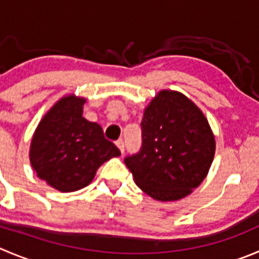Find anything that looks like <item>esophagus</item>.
<instances>
[{
	"instance_id": "obj_1",
	"label": "esophagus",
	"mask_w": 259,
	"mask_h": 259,
	"mask_svg": "<svg viewBox=\"0 0 259 259\" xmlns=\"http://www.w3.org/2000/svg\"><path fill=\"white\" fill-rule=\"evenodd\" d=\"M115 144H117V147H118V149H119L120 154L123 155V152H124V141H123V140H118V141L115 142Z\"/></svg>"
}]
</instances>
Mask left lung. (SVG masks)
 Masks as SVG:
<instances>
[{"label":"left lung","instance_id":"8db88e82","mask_svg":"<svg viewBox=\"0 0 259 259\" xmlns=\"http://www.w3.org/2000/svg\"><path fill=\"white\" fill-rule=\"evenodd\" d=\"M142 145L124 159L137 186L157 201H177L203 182L215 155L207 118L178 91L161 90L145 109Z\"/></svg>","mask_w":259,"mask_h":259}]
</instances>
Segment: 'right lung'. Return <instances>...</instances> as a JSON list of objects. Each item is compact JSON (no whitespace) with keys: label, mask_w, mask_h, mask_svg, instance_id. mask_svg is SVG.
Listing matches in <instances>:
<instances>
[{"label":"right lung","mask_w":259,"mask_h":259,"mask_svg":"<svg viewBox=\"0 0 259 259\" xmlns=\"http://www.w3.org/2000/svg\"><path fill=\"white\" fill-rule=\"evenodd\" d=\"M83 98L67 95L47 112L34 132L30 162L36 176L60 192L89 186L102 164L120 151L98 123L82 117Z\"/></svg>","instance_id":"right-lung-1"}]
</instances>
